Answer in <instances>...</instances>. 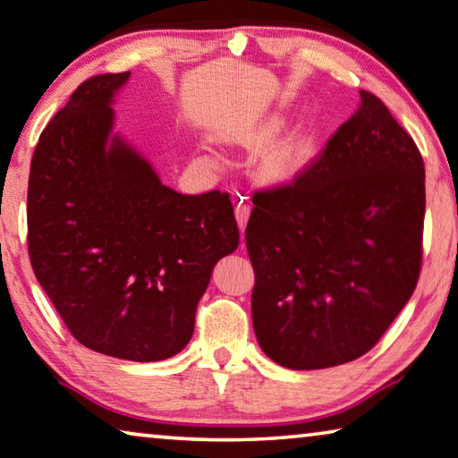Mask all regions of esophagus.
Here are the masks:
<instances>
[{
    "mask_svg": "<svg viewBox=\"0 0 458 458\" xmlns=\"http://www.w3.org/2000/svg\"><path fill=\"white\" fill-rule=\"evenodd\" d=\"M234 216H236L238 228L244 232V228H247V222H249V216H250V203L249 201H242V199H241V201L236 203Z\"/></svg>",
    "mask_w": 458,
    "mask_h": 458,
    "instance_id": "1",
    "label": "esophagus"
}]
</instances>
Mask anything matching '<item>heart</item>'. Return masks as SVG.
I'll use <instances>...</instances> for the list:
<instances>
[{
  "label": "heart",
  "mask_w": 458,
  "mask_h": 458,
  "mask_svg": "<svg viewBox=\"0 0 458 458\" xmlns=\"http://www.w3.org/2000/svg\"><path fill=\"white\" fill-rule=\"evenodd\" d=\"M276 167H280V162H278V164H276Z\"/></svg>",
  "instance_id": "obj_1"
}]
</instances>
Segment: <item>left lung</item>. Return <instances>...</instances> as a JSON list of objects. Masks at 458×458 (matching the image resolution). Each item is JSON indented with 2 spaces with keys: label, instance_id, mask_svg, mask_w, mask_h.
<instances>
[{
  "label": "left lung",
  "instance_id": "obj_1",
  "mask_svg": "<svg viewBox=\"0 0 458 458\" xmlns=\"http://www.w3.org/2000/svg\"><path fill=\"white\" fill-rule=\"evenodd\" d=\"M247 249L261 351L288 369H324L377 344L421 272L425 167L376 95L293 184L253 195Z\"/></svg>",
  "mask_w": 458,
  "mask_h": 458
}]
</instances>
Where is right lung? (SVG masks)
Returning a JSON list of instances; mask_svg holds the SVG:
<instances>
[{
    "mask_svg": "<svg viewBox=\"0 0 458 458\" xmlns=\"http://www.w3.org/2000/svg\"><path fill=\"white\" fill-rule=\"evenodd\" d=\"M128 79L91 76L38 137L29 257L81 344L149 363L189 344L214 266L241 236L228 192L180 195L112 134V103Z\"/></svg>",
    "mask_w": 458,
    "mask_h": 458,
    "instance_id": "1",
    "label": "right lung"
}]
</instances>
